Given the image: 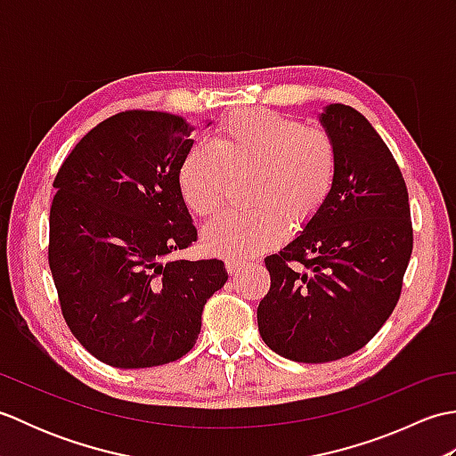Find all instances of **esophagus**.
I'll use <instances>...</instances> for the list:
<instances>
[{
    "instance_id": "esophagus-1",
    "label": "esophagus",
    "mask_w": 456,
    "mask_h": 456,
    "mask_svg": "<svg viewBox=\"0 0 456 456\" xmlns=\"http://www.w3.org/2000/svg\"><path fill=\"white\" fill-rule=\"evenodd\" d=\"M225 268H227V273H229L231 276H237V274L240 273V270L245 268V263H237V260H227Z\"/></svg>"
}]
</instances>
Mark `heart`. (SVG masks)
<instances>
[{
	"label": "heart",
	"instance_id": "b5f03b06",
	"mask_svg": "<svg viewBox=\"0 0 456 456\" xmlns=\"http://www.w3.org/2000/svg\"><path fill=\"white\" fill-rule=\"evenodd\" d=\"M253 172L250 211H227L201 231L209 255L245 260L274 247L286 223L302 229L329 200L337 180V151L322 129L268 110H240L213 131L211 149L193 144L178 167V190L200 217L216 213L231 176Z\"/></svg>",
	"mask_w": 456,
	"mask_h": 456
}]
</instances>
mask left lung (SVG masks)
Returning a JSON list of instances; mask_svg holds the SVG:
<instances>
[{"label": "left lung", "mask_w": 456, "mask_h": 456, "mask_svg": "<svg viewBox=\"0 0 456 456\" xmlns=\"http://www.w3.org/2000/svg\"><path fill=\"white\" fill-rule=\"evenodd\" d=\"M337 151L322 211L265 258L263 341L296 362H331L362 348L400 299L413 231L408 188L390 149L362 113L331 103L319 115Z\"/></svg>", "instance_id": "8db88e82"}]
</instances>
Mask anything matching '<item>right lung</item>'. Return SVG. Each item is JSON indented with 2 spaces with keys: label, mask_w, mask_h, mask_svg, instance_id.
<instances>
[{
  "label": "right lung",
  "mask_w": 456,
  "mask_h": 456,
  "mask_svg": "<svg viewBox=\"0 0 456 456\" xmlns=\"http://www.w3.org/2000/svg\"><path fill=\"white\" fill-rule=\"evenodd\" d=\"M191 125L123 111L76 144L58 170L48 265L61 309L86 351L115 368L178 361L196 345L221 260H174L198 231L178 190Z\"/></svg>",
  "instance_id": "add662e5"
}]
</instances>
